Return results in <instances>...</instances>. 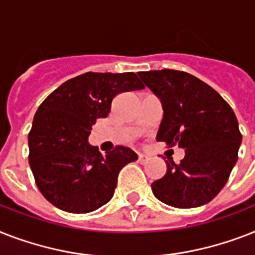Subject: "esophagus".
I'll return each instance as SVG.
<instances>
[{"instance_id":"esophagus-1","label":"esophagus","mask_w":255,"mask_h":255,"mask_svg":"<svg viewBox=\"0 0 255 255\" xmlns=\"http://www.w3.org/2000/svg\"><path fill=\"white\" fill-rule=\"evenodd\" d=\"M138 162L141 163V165H144V163H146L149 161V157L145 156V154H138Z\"/></svg>"}]
</instances>
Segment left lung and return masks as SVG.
Returning <instances> with one entry per match:
<instances>
[{
    "label": "left lung",
    "mask_w": 255,
    "mask_h": 255,
    "mask_svg": "<svg viewBox=\"0 0 255 255\" xmlns=\"http://www.w3.org/2000/svg\"><path fill=\"white\" fill-rule=\"evenodd\" d=\"M160 98L163 118L157 141L185 148L166 174L152 183L157 199L177 208H194L221 191L237 162L242 136L233 110L210 85L173 69L138 72Z\"/></svg>",
    "instance_id": "left-lung-1"
}]
</instances>
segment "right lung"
<instances>
[{"label": "right lung", "instance_id": "add662e5", "mask_svg": "<svg viewBox=\"0 0 255 255\" xmlns=\"http://www.w3.org/2000/svg\"><path fill=\"white\" fill-rule=\"evenodd\" d=\"M144 89L132 72L88 73L44 99L28 133V162L45 199L70 214H88L113 198L119 171L137 160L129 148L101 154L89 144L92 126L106 118L118 94Z\"/></svg>", "mask_w": 255, "mask_h": 255}]
</instances>
